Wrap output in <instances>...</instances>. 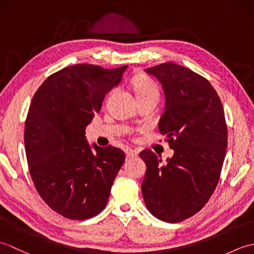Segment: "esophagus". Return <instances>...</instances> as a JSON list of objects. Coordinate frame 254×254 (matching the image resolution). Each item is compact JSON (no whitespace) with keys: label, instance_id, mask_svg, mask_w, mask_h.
Instances as JSON below:
<instances>
[{"label":"esophagus","instance_id":"obj_1","mask_svg":"<svg viewBox=\"0 0 254 254\" xmlns=\"http://www.w3.org/2000/svg\"><path fill=\"white\" fill-rule=\"evenodd\" d=\"M126 154H127V158H130V157H133V156H135L136 153L134 152L133 149L131 148H127L126 149Z\"/></svg>","mask_w":254,"mask_h":254}]
</instances>
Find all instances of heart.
Listing matches in <instances>:
<instances>
[{
    "instance_id": "1",
    "label": "heart",
    "mask_w": 254,
    "mask_h": 254,
    "mask_svg": "<svg viewBox=\"0 0 254 254\" xmlns=\"http://www.w3.org/2000/svg\"><path fill=\"white\" fill-rule=\"evenodd\" d=\"M134 93H135L137 99L149 98V97H157L159 98L158 86L152 78L145 75H139L133 82Z\"/></svg>"
}]
</instances>
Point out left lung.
I'll list each match as a JSON object with an SVG mask.
<instances>
[{
	"label": "left lung",
	"mask_w": 254,
	"mask_h": 254,
	"mask_svg": "<svg viewBox=\"0 0 254 254\" xmlns=\"http://www.w3.org/2000/svg\"><path fill=\"white\" fill-rule=\"evenodd\" d=\"M145 72L163 85L158 128L175 154L163 165L150 149L139 153L146 164L144 202L156 218L179 223L201 210L216 189L227 148L225 113L216 90L191 69L166 62Z\"/></svg>",
	"instance_id": "8db88e82"
}]
</instances>
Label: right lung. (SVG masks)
Here are the masks:
<instances>
[{
    "mask_svg": "<svg viewBox=\"0 0 254 254\" xmlns=\"http://www.w3.org/2000/svg\"><path fill=\"white\" fill-rule=\"evenodd\" d=\"M127 67H64L31 100L24 132L29 172L41 198L63 217L88 219L106 207L126 154L111 145L93 144V150L85 128Z\"/></svg>",
    "mask_w": 254,
    "mask_h": 254,
    "instance_id": "right-lung-1",
    "label": "right lung"
}]
</instances>
